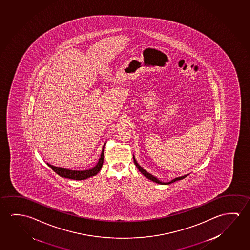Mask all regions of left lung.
Masks as SVG:
<instances>
[{
	"instance_id": "1",
	"label": "left lung",
	"mask_w": 250,
	"mask_h": 250,
	"mask_svg": "<svg viewBox=\"0 0 250 250\" xmlns=\"http://www.w3.org/2000/svg\"><path fill=\"white\" fill-rule=\"evenodd\" d=\"M133 161H134L135 166H137V168L139 169V171L142 173L143 175L145 176V177H147L148 179H150V180L153 181L155 183H157V184H160V185H169V184H171V183H174V182H176V181L181 180V179H184L185 177H187L188 175H185V176H183V177H177V178H175V179H173L172 181H170L169 183H162L160 181L158 180V178H156V177H153L152 175H150V173L147 172L146 171L145 169H143L141 166H139V164L137 163L136 161V159H135L134 156H133Z\"/></svg>"
}]
</instances>
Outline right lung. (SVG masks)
Masks as SVG:
<instances>
[{
    "label": "right lung",
    "instance_id": "1",
    "mask_svg": "<svg viewBox=\"0 0 250 250\" xmlns=\"http://www.w3.org/2000/svg\"><path fill=\"white\" fill-rule=\"evenodd\" d=\"M104 146L105 145L103 146L100 160L98 162L96 166L92 169H87V170H71V169L58 168L55 166H51L49 164H47V165L50 167L51 169L57 173L58 175H60L61 177L69 178V179H74V180H84V179H86L89 177L95 176L101 169V167L103 166V162H104Z\"/></svg>",
    "mask_w": 250,
    "mask_h": 250
}]
</instances>
